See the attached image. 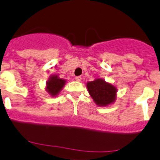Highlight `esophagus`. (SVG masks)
Wrapping results in <instances>:
<instances>
[{
  "instance_id": "esophagus-1",
  "label": "esophagus",
  "mask_w": 160,
  "mask_h": 160,
  "mask_svg": "<svg viewBox=\"0 0 160 160\" xmlns=\"http://www.w3.org/2000/svg\"><path fill=\"white\" fill-rule=\"evenodd\" d=\"M75 80H77V82H80V81H81L82 78H81V77H75Z\"/></svg>"
}]
</instances>
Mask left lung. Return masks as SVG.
<instances>
[{
    "mask_svg": "<svg viewBox=\"0 0 160 160\" xmlns=\"http://www.w3.org/2000/svg\"><path fill=\"white\" fill-rule=\"evenodd\" d=\"M87 88L94 103L98 106L111 105L116 99V88L104 79L98 78L94 81L88 82Z\"/></svg>",
    "mask_w": 160,
    "mask_h": 160,
    "instance_id": "left-lung-1",
    "label": "left lung"
}]
</instances>
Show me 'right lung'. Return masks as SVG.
<instances>
[{
    "instance_id": "right-lung-1",
    "label": "right lung",
    "mask_w": 160,
    "mask_h": 160,
    "mask_svg": "<svg viewBox=\"0 0 160 160\" xmlns=\"http://www.w3.org/2000/svg\"><path fill=\"white\" fill-rule=\"evenodd\" d=\"M66 83L65 79L58 77L57 74H54L49 77L48 80L46 82V91L52 97H55L59 94Z\"/></svg>"
}]
</instances>
